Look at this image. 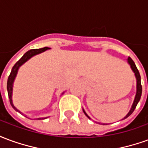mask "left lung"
Returning <instances> with one entry per match:
<instances>
[{
  "label": "left lung",
  "instance_id": "obj_1",
  "mask_svg": "<svg viewBox=\"0 0 148 148\" xmlns=\"http://www.w3.org/2000/svg\"><path fill=\"white\" fill-rule=\"evenodd\" d=\"M127 62L128 64L130 65V67L132 69V71H133V73L135 74V77H136V96H135V99L133 101V103H132V106L131 107V109L129 110V112H127V114L124 116L122 120H124V119H126L127 117H128L129 116H130L133 111L136 109V107L137 104L138 102L140 101V97H141V94H142V86H141V77H140V73H139V71H138V69H137L136 66L135 64V62H133V60L130 58V57H128L127 59ZM84 112V113L85 115L87 117L89 118V119H91V118L87 115V113L86 112V111L82 109Z\"/></svg>",
  "mask_w": 148,
  "mask_h": 148
}]
</instances>
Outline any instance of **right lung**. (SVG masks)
<instances>
[{
  "label": "right lung",
  "instance_id": "1",
  "mask_svg": "<svg viewBox=\"0 0 148 148\" xmlns=\"http://www.w3.org/2000/svg\"><path fill=\"white\" fill-rule=\"evenodd\" d=\"M49 47H43V48H39V49H33V50H30V51H27L25 54H24L23 56H22V58L19 60V61L16 63V64L13 66V67L12 69L11 73H10V75H9V77L8 78V82H7V90H8V98H9V101H10V104H11L12 107L13 108V109L16 110V111L19 112L20 113L22 114V112H21L19 109H17L16 108V106L13 105V101H12V92H13V83H14V81L16 79V75H17L18 71H19V69L21 67V66L23 64H24L25 62L27 61H28L31 58H32L33 56L36 55H39L40 53H42V52L46 51L47 50H48ZM64 93V92L62 93L61 95H62ZM27 117V116H26ZM46 118L47 117H41V118H36V120H41V119H46Z\"/></svg>",
  "mask_w": 148,
  "mask_h": 148
}]
</instances>
